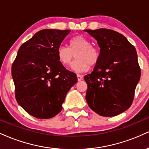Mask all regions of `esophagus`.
Instances as JSON below:
<instances>
[{"label": "esophagus", "mask_w": 149, "mask_h": 149, "mask_svg": "<svg viewBox=\"0 0 149 149\" xmlns=\"http://www.w3.org/2000/svg\"><path fill=\"white\" fill-rule=\"evenodd\" d=\"M77 78H78V81H80V80H82V78H83V77H82V76H81V75L78 74V75H77Z\"/></svg>", "instance_id": "esophagus-1"}]
</instances>
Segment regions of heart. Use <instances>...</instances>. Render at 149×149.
I'll list each match as a JSON object with an SVG mask.
<instances>
[{"instance_id":"b5f03b06","label":"heart","mask_w":149,"mask_h":149,"mask_svg":"<svg viewBox=\"0 0 149 149\" xmlns=\"http://www.w3.org/2000/svg\"><path fill=\"white\" fill-rule=\"evenodd\" d=\"M91 44L86 37L76 36L69 41V48L60 46L57 48V60L64 67H68L73 60V54L78 52L76 55L77 60L71 64V69L76 72H85L89 69L90 65H96L100 60L99 51Z\"/></svg>"}]
</instances>
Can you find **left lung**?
Segmentation results:
<instances>
[{
	"label": "left lung",
	"mask_w": 149,
	"mask_h": 149,
	"mask_svg": "<svg viewBox=\"0 0 149 149\" xmlns=\"http://www.w3.org/2000/svg\"><path fill=\"white\" fill-rule=\"evenodd\" d=\"M97 41L100 60L94 71L84 76L86 101L93 111L114 116L128 110L133 101L141 76L135 48L112 30H85Z\"/></svg>",
	"instance_id": "1"
}]
</instances>
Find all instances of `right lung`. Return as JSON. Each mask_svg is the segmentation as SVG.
<instances>
[{"label": "right lung", "instance_id": "1", "mask_svg": "<svg viewBox=\"0 0 149 149\" xmlns=\"http://www.w3.org/2000/svg\"><path fill=\"white\" fill-rule=\"evenodd\" d=\"M69 30L44 29L23 43L12 67L17 103L38 119L60 113L66 95L77 82L57 57V48Z\"/></svg>", "mask_w": 149, "mask_h": 149}]
</instances>
